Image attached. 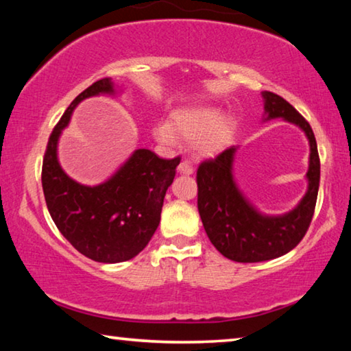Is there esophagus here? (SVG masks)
<instances>
[{
  "label": "esophagus",
  "instance_id": "34e87169",
  "mask_svg": "<svg viewBox=\"0 0 351 351\" xmlns=\"http://www.w3.org/2000/svg\"><path fill=\"white\" fill-rule=\"evenodd\" d=\"M178 171H180L181 175H192L193 173V167L192 164L189 161H182L180 165H178Z\"/></svg>",
  "mask_w": 351,
  "mask_h": 351
}]
</instances>
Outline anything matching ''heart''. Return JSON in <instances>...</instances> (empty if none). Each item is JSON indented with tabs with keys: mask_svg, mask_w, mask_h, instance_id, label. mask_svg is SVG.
<instances>
[{
	"mask_svg": "<svg viewBox=\"0 0 351 351\" xmlns=\"http://www.w3.org/2000/svg\"><path fill=\"white\" fill-rule=\"evenodd\" d=\"M234 121L223 116V111L215 106H184L171 112V125L159 122L154 127V136L164 144H173L176 134L195 141V148L199 154L212 156L230 144L234 136Z\"/></svg>",
	"mask_w": 351,
	"mask_h": 351,
	"instance_id": "1",
	"label": "heart"
}]
</instances>
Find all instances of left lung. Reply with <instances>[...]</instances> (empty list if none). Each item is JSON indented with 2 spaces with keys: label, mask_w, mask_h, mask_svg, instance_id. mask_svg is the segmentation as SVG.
Wrapping results in <instances>:
<instances>
[{
  "label": "left lung",
  "mask_w": 351,
  "mask_h": 351,
  "mask_svg": "<svg viewBox=\"0 0 351 351\" xmlns=\"http://www.w3.org/2000/svg\"><path fill=\"white\" fill-rule=\"evenodd\" d=\"M265 104L263 121L282 117L299 127L310 144L306 171V193L293 210L282 215L261 213L234 178V159L239 147H230L215 159L198 167V210L212 245L226 258L240 263H257L282 257L299 245L310 228L316 207L320 161L314 133L293 105L274 93H261Z\"/></svg>",
  "instance_id": "left-lung-1"
}]
</instances>
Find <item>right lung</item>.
Here are the masks:
<instances>
[{"label": "right lung", "instance_id": "add662e5", "mask_svg": "<svg viewBox=\"0 0 351 351\" xmlns=\"http://www.w3.org/2000/svg\"><path fill=\"white\" fill-rule=\"evenodd\" d=\"M116 93L114 82L102 79L71 102L47 142L41 170L46 206L57 229L77 251L99 263L127 261L148 245L181 161L138 148L97 186H85L64 173L58 162V139L75 106L88 97Z\"/></svg>", "mask_w": 351, "mask_h": 351}]
</instances>
